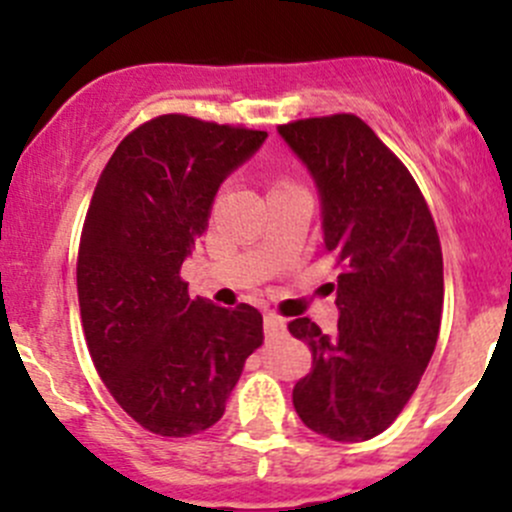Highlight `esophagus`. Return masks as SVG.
<instances>
[{"mask_svg":"<svg viewBox=\"0 0 512 512\" xmlns=\"http://www.w3.org/2000/svg\"><path fill=\"white\" fill-rule=\"evenodd\" d=\"M265 334L267 337H280V334H285V322H282L277 314H265Z\"/></svg>","mask_w":512,"mask_h":512,"instance_id":"esophagus-1","label":"esophagus"}]
</instances>
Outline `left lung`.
I'll return each instance as SVG.
<instances>
[{"instance_id":"obj_1","label":"left lung","mask_w":512,"mask_h":512,"mask_svg":"<svg viewBox=\"0 0 512 512\" xmlns=\"http://www.w3.org/2000/svg\"><path fill=\"white\" fill-rule=\"evenodd\" d=\"M322 195L324 247L337 257V334L309 317L289 334L309 344L312 369L292 404L314 433L369 441L396 421L436 349L443 255L414 175L354 113L280 126Z\"/></svg>"}]
</instances>
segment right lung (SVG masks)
Here are the masks:
<instances>
[{
  "label": "right lung",
  "instance_id": "right-lung-1",
  "mask_svg": "<svg viewBox=\"0 0 512 512\" xmlns=\"http://www.w3.org/2000/svg\"><path fill=\"white\" fill-rule=\"evenodd\" d=\"M265 138L165 113L118 143L96 183L76 262L81 324L108 394L156 436L215 426L262 344L255 307L193 299L180 267L225 175Z\"/></svg>",
  "mask_w": 512,
  "mask_h": 512
}]
</instances>
